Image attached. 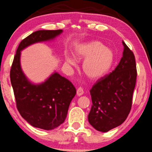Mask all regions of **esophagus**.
I'll return each mask as SVG.
<instances>
[{
  "mask_svg": "<svg viewBox=\"0 0 152 152\" xmlns=\"http://www.w3.org/2000/svg\"><path fill=\"white\" fill-rule=\"evenodd\" d=\"M83 94H84L83 89L81 87H78L77 90V96H81V95H83Z\"/></svg>",
  "mask_w": 152,
  "mask_h": 152,
  "instance_id": "34e87169",
  "label": "esophagus"
}]
</instances>
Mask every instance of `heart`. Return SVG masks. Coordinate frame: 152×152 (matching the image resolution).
Listing matches in <instances>:
<instances>
[{
    "instance_id": "1",
    "label": "heart",
    "mask_w": 152,
    "mask_h": 152,
    "mask_svg": "<svg viewBox=\"0 0 152 152\" xmlns=\"http://www.w3.org/2000/svg\"><path fill=\"white\" fill-rule=\"evenodd\" d=\"M76 58L85 60L83 65L84 73L91 80L101 78L110 70L114 62V53L99 41L82 44L75 50ZM65 63L75 67L77 62L69 55L65 56Z\"/></svg>"
}]
</instances>
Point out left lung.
I'll list each match as a JSON object with an SVG mask.
<instances>
[{
    "instance_id": "1",
    "label": "left lung",
    "mask_w": 152,
    "mask_h": 152,
    "mask_svg": "<svg viewBox=\"0 0 152 152\" xmlns=\"http://www.w3.org/2000/svg\"><path fill=\"white\" fill-rule=\"evenodd\" d=\"M123 57L115 70L98 80L90 90L92 105L90 124L97 131H110L129 115L136 85L137 66L133 52L122 42Z\"/></svg>"
}]
</instances>
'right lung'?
Listing matches in <instances>:
<instances>
[{
    "mask_svg": "<svg viewBox=\"0 0 152 152\" xmlns=\"http://www.w3.org/2000/svg\"><path fill=\"white\" fill-rule=\"evenodd\" d=\"M62 32L37 30L23 39L16 50L10 72L19 113L32 126L45 130L55 129L64 122L76 89L69 80L57 72L40 85L30 83L21 69L20 51L35 42L52 40Z\"/></svg>",
    "mask_w": 152,
    "mask_h": 152,
    "instance_id": "obj_1",
    "label": "right lung"
}]
</instances>
